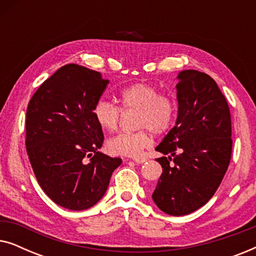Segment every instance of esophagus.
Segmentation results:
<instances>
[{"label": "esophagus", "mask_w": 256, "mask_h": 256, "mask_svg": "<svg viewBox=\"0 0 256 256\" xmlns=\"http://www.w3.org/2000/svg\"><path fill=\"white\" fill-rule=\"evenodd\" d=\"M132 160L138 164H142V163L146 162V158H144V157H135V158H132Z\"/></svg>", "instance_id": "34e87169"}]
</instances>
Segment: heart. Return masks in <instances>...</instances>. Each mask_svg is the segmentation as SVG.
<instances>
[{
	"instance_id": "heart-1",
	"label": "heart",
	"mask_w": 256,
	"mask_h": 256,
	"mask_svg": "<svg viewBox=\"0 0 256 256\" xmlns=\"http://www.w3.org/2000/svg\"><path fill=\"white\" fill-rule=\"evenodd\" d=\"M118 101L122 110H136L135 132H122L106 143L108 152L115 156H138L152 144L150 130L163 134L169 130L176 118V102L157 87L146 82H135L121 90ZM121 110L107 100H99L93 107V118L104 132L116 130Z\"/></svg>"
}]
</instances>
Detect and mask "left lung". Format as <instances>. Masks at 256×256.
Listing matches in <instances>:
<instances>
[{"mask_svg": "<svg viewBox=\"0 0 256 256\" xmlns=\"http://www.w3.org/2000/svg\"><path fill=\"white\" fill-rule=\"evenodd\" d=\"M176 124L156 146L163 168L152 200L170 216L204 206L219 188L232 154L227 101L206 73L184 70L177 76Z\"/></svg>", "mask_w": 256, "mask_h": 256, "instance_id": "8db88e82", "label": "left lung"}]
</instances>
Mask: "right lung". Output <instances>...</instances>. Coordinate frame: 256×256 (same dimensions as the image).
I'll return each instance as SVG.
<instances>
[{
    "label": "right lung",
    "instance_id": "right-lung-1",
    "mask_svg": "<svg viewBox=\"0 0 256 256\" xmlns=\"http://www.w3.org/2000/svg\"><path fill=\"white\" fill-rule=\"evenodd\" d=\"M108 82L99 72L68 64L45 80L28 104L26 144L34 176L50 199L71 211L96 205L122 163L99 152L104 132L93 118Z\"/></svg>",
    "mask_w": 256,
    "mask_h": 256
}]
</instances>
